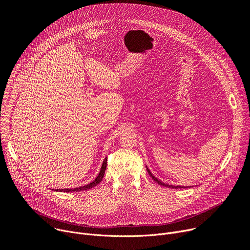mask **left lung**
I'll return each mask as SVG.
<instances>
[{
  "label": "left lung",
  "mask_w": 250,
  "mask_h": 250,
  "mask_svg": "<svg viewBox=\"0 0 250 250\" xmlns=\"http://www.w3.org/2000/svg\"><path fill=\"white\" fill-rule=\"evenodd\" d=\"M146 170H147V173L149 174V176H151L152 178H153V180L154 181H156L159 185H162V186H165V187H169V188H175V189H181V188H186V187H182V186H173V185H168V184H165V183H163V182H161L160 180H158L156 177H154L153 176V174L149 172V170L146 168Z\"/></svg>",
  "instance_id": "8db88e82"
}]
</instances>
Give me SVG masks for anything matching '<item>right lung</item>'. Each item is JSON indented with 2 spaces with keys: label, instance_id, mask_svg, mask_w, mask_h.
<instances>
[{
  "label": "right lung",
  "instance_id": "add662e5",
  "mask_svg": "<svg viewBox=\"0 0 250 250\" xmlns=\"http://www.w3.org/2000/svg\"><path fill=\"white\" fill-rule=\"evenodd\" d=\"M106 161H107V159L105 158L104 159V163H103V166H102V169H101V171H99V174H98V176L95 178V180L94 181H92L90 184H87V185H84V186H82V187H78V188H73V189H57L56 191H60V192H80V191H84V190H88V189H91V188H93L94 186H96V185H98L99 183H101L102 181H103V178H104V172H105V169H106Z\"/></svg>",
  "mask_w": 250,
  "mask_h": 250
}]
</instances>
